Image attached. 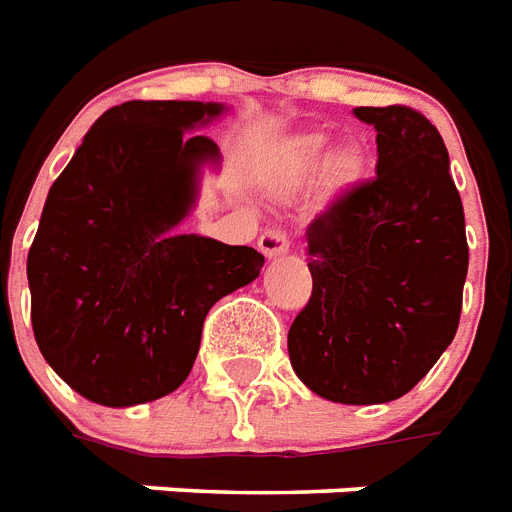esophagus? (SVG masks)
<instances>
[{"instance_id":"34e87169","label":"esophagus","mask_w":512,"mask_h":512,"mask_svg":"<svg viewBox=\"0 0 512 512\" xmlns=\"http://www.w3.org/2000/svg\"><path fill=\"white\" fill-rule=\"evenodd\" d=\"M259 251L267 259H278V256H283L288 251V234L280 232V229H267L259 237Z\"/></svg>"}]
</instances>
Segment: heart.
I'll return each instance as SVG.
<instances>
[{
	"mask_svg": "<svg viewBox=\"0 0 512 512\" xmlns=\"http://www.w3.org/2000/svg\"><path fill=\"white\" fill-rule=\"evenodd\" d=\"M329 145H332V140L321 132L297 137L294 145H291V153H288V167H291V172L297 178L313 175L318 164L324 161L325 153L329 152ZM364 169H367V159H364L361 148H356V145H340V148H334L330 159L326 160V180L334 188L353 186L364 175Z\"/></svg>",
	"mask_w": 512,
	"mask_h": 512,
	"instance_id": "1",
	"label": "heart"
}]
</instances>
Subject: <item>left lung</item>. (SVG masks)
Listing matches in <instances>:
<instances>
[{
    "label": "left lung",
    "instance_id": "1",
    "mask_svg": "<svg viewBox=\"0 0 512 512\" xmlns=\"http://www.w3.org/2000/svg\"><path fill=\"white\" fill-rule=\"evenodd\" d=\"M375 126V178L307 226L313 294L288 329L291 367L318 397H405L459 329L470 248L440 132L413 107H356Z\"/></svg>",
    "mask_w": 512,
    "mask_h": 512
}]
</instances>
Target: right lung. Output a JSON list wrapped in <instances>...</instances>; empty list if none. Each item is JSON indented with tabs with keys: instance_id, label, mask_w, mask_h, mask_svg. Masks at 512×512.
<instances>
[{
	"instance_id": "1",
	"label": "right lung",
	"mask_w": 512,
	"mask_h": 512,
	"mask_svg": "<svg viewBox=\"0 0 512 512\" xmlns=\"http://www.w3.org/2000/svg\"><path fill=\"white\" fill-rule=\"evenodd\" d=\"M215 102H124L83 137L48 191L26 275L32 329L67 386L96 405L167 397L188 378L210 307L259 278L248 245L175 234L218 145L188 129Z\"/></svg>"
}]
</instances>
